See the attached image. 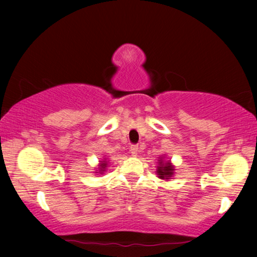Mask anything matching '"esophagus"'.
Wrapping results in <instances>:
<instances>
[{
  "label": "esophagus",
  "instance_id": "obj_1",
  "mask_svg": "<svg viewBox=\"0 0 257 257\" xmlns=\"http://www.w3.org/2000/svg\"><path fill=\"white\" fill-rule=\"evenodd\" d=\"M138 145H131L130 147V152H131L133 156H137V153H138Z\"/></svg>",
  "mask_w": 257,
  "mask_h": 257
}]
</instances>
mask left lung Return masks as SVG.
<instances>
[{"mask_svg": "<svg viewBox=\"0 0 257 257\" xmlns=\"http://www.w3.org/2000/svg\"><path fill=\"white\" fill-rule=\"evenodd\" d=\"M160 164H161V161H160ZM173 171H174V168L171 166L170 163L163 164L159 168H158V175H159L160 179H168L173 175Z\"/></svg>", "mask_w": 257, "mask_h": 257, "instance_id": "8db88e82", "label": "left lung"}]
</instances>
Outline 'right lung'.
<instances>
[{
  "instance_id": "obj_1",
  "label": "right lung",
  "mask_w": 257,
  "mask_h": 257,
  "mask_svg": "<svg viewBox=\"0 0 257 257\" xmlns=\"http://www.w3.org/2000/svg\"><path fill=\"white\" fill-rule=\"evenodd\" d=\"M105 166H106V164H104V163H101V165H100V172H103L104 171V168H105Z\"/></svg>"
}]
</instances>
